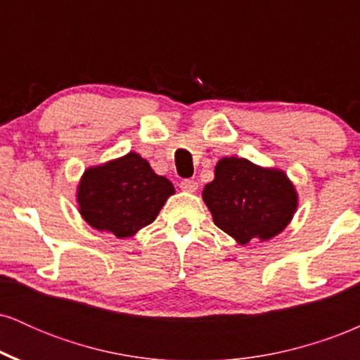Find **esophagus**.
<instances>
[{
  "instance_id": "esophagus-1",
  "label": "esophagus",
  "mask_w": 360,
  "mask_h": 360,
  "mask_svg": "<svg viewBox=\"0 0 360 360\" xmlns=\"http://www.w3.org/2000/svg\"><path fill=\"white\" fill-rule=\"evenodd\" d=\"M181 189L186 193H194L198 189V183L194 179H184L181 181Z\"/></svg>"
}]
</instances>
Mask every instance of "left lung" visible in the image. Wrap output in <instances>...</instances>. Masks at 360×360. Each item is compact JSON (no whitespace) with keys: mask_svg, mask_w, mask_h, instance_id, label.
Listing matches in <instances>:
<instances>
[{"mask_svg":"<svg viewBox=\"0 0 360 360\" xmlns=\"http://www.w3.org/2000/svg\"><path fill=\"white\" fill-rule=\"evenodd\" d=\"M203 201L214 225L245 245L283 232L298 208V193L281 169L223 157L214 166V179L205 186Z\"/></svg>","mask_w":360,"mask_h":360,"instance_id":"8db88e82","label":"left lung"}]
</instances>
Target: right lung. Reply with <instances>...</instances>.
I'll return each mask as SVG.
<instances>
[{
    "label": "right lung",
    "mask_w": 360,
    "mask_h": 360,
    "mask_svg": "<svg viewBox=\"0 0 360 360\" xmlns=\"http://www.w3.org/2000/svg\"><path fill=\"white\" fill-rule=\"evenodd\" d=\"M174 194L167 177L155 174L137 152L88 167L77 184V208L82 220L117 238L131 237L150 225Z\"/></svg>",
    "instance_id": "1"
}]
</instances>
